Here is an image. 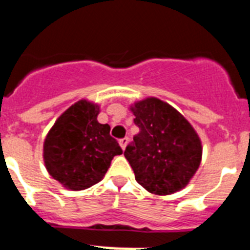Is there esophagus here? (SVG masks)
<instances>
[{
	"label": "esophagus",
	"instance_id": "esophagus-1",
	"mask_svg": "<svg viewBox=\"0 0 250 250\" xmlns=\"http://www.w3.org/2000/svg\"><path fill=\"white\" fill-rule=\"evenodd\" d=\"M119 143H120L121 149L125 150V147H126L127 143H129V138H123V139H120V141H119Z\"/></svg>",
	"mask_w": 250,
	"mask_h": 250
}]
</instances>
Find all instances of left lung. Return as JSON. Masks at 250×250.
<instances>
[{
	"label": "left lung",
	"mask_w": 250,
	"mask_h": 250,
	"mask_svg": "<svg viewBox=\"0 0 250 250\" xmlns=\"http://www.w3.org/2000/svg\"><path fill=\"white\" fill-rule=\"evenodd\" d=\"M139 134L124 155L136 182L156 195L185 188L202 161V141L189 121L173 106L147 98L131 106Z\"/></svg>",
	"instance_id": "left-lung-1"
}]
</instances>
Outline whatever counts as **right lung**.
I'll return each mask as SVG.
<instances>
[{"instance_id":"obj_1","label":"right lung","mask_w":250,"mask_h":250,"mask_svg":"<svg viewBox=\"0 0 250 250\" xmlns=\"http://www.w3.org/2000/svg\"><path fill=\"white\" fill-rule=\"evenodd\" d=\"M100 107L80 100L70 106L51 127L43 143L46 169L55 180L71 190L98 184L114 156L123 154L110 136V126L100 124Z\"/></svg>"}]
</instances>
